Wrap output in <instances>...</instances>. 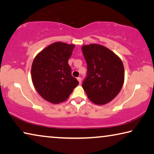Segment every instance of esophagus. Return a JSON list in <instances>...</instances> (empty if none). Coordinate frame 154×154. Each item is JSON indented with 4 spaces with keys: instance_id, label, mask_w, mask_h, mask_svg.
I'll return each mask as SVG.
<instances>
[{
    "instance_id": "obj_1",
    "label": "esophagus",
    "mask_w": 154,
    "mask_h": 154,
    "mask_svg": "<svg viewBox=\"0 0 154 154\" xmlns=\"http://www.w3.org/2000/svg\"><path fill=\"white\" fill-rule=\"evenodd\" d=\"M77 80H79V82L80 84H81V81H82V79H81V78H80V77L77 78Z\"/></svg>"
}]
</instances>
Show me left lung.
<instances>
[{
    "mask_svg": "<svg viewBox=\"0 0 154 154\" xmlns=\"http://www.w3.org/2000/svg\"><path fill=\"white\" fill-rule=\"evenodd\" d=\"M82 50L87 65V74L82 88L94 104H107L117 96L124 82L122 60L102 45H85Z\"/></svg>",
    "mask_w": 154,
    "mask_h": 154,
    "instance_id": "8db88e82",
    "label": "left lung"
}]
</instances>
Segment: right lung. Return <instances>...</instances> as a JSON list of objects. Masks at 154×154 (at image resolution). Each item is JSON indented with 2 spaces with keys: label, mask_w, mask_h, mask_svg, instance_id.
Segmentation results:
<instances>
[{
  "label": "right lung",
  "mask_w": 154,
  "mask_h": 154,
  "mask_svg": "<svg viewBox=\"0 0 154 154\" xmlns=\"http://www.w3.org/2000/svg\"><path fill=\"white\" fill-rule=\"evenodd\" d=\"M74 47L63 42L53 43L37 54L32 62L31 79L35 89L52 104L66 100L79 84L68 64Z\"/></svg>",
  "instance_id": "obj_1"
}]
</instances>
